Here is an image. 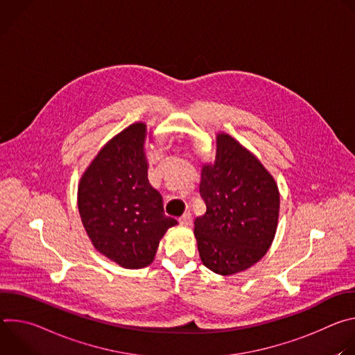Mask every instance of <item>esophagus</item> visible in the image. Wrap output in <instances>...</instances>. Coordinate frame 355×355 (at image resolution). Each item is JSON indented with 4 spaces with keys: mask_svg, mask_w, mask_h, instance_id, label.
Masks as SVG:
<instances>
[{
    "mask_svg": "<svg viewBox=\"0 0 355 355\" xmlns=\"http://www.w3.org/2000/svg\"><path fill=\"white\" fill-rule=\"evenodd\" d=\"M178 222H180V225H182V226H189V225L192 223V216H191V214H189V212H185V214L178 219Z\"/></svg>",
    "mask_w": 355,
    "mask_h": 355,
    "instance_id": "1",
    "label": "esophagus"
}]
</instances>
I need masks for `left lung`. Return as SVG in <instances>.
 <instances>
[{"label": "left lung", "mask_w": 355, "mask_h": 355, "mask_svg": "<svg viewBox=\"0 0 355 355\" xmlns=\"http://www.w3.org/2000/svg\"><path fill=\"white\" fill-rule=\"evenodd\" d=\"M205 215L195 219L199 257L211 271L232 275L260 261L278 226L279 191L260 160L227 133L216 135V157L202 166Z\"/></svg>", "instance_id": "8db88e82"}]
</instances>
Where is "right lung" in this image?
Wrapping results in <instances>:
<instances>
[{"label":"right lung","instance_id":"add662e5","mask_svg":"<svg viewBox=\"0 0 355 355\" xmlns=\"http://www.w3.org/2000/svg\"><path fill=\"white\" fill-rule=\"evenodd\" d=\"M146 123L112 137L78 184V211L94 247L123 268L153 263L164 233L178 222L164 215L163 198L150 185L144 155Z\"/></svg>","mask_w":355,"mask_h":355}]
</instances>
